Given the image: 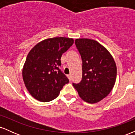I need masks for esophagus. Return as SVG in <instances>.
<instances>
[{
  "instance_id": "obj_1",
  "label": "esophagus",
  "mask_w": 135,
  "mask_h": 135,
  "mask_svg": "<svg viewBox=\"0 0 135 135\" xmlns=\"http://www.w3.org/2000/svg\"><path fill=\"white\" fill-rule=\"evenodd\" d=\"M66 76H67L68 78H69V80H70L71 81V80H72V75H71V74H69V75H67Z\"/></svg>"
}]
</instances>
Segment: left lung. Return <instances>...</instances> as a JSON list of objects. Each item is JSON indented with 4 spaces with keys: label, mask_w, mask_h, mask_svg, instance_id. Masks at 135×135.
Listing matches in <instances>:
<instances>
[{
    "label": "left lung",
    "mask_w": 135,
    "mask_h": 135,
    "mask_svg": "<svg viewBox=\"0 0 135 135\" xmlns=\"http://www.w3.org/2000/svg\"><path fill=\"white\" fill-rule=\"evenodd\" d=\"M75 46L83 60V76L73 86L84 101L94 103L110 93L115 84L117 67L114 58L100 43L88 38H78Z\"/></svg>",
    "instance_id": "8db88e82"
}]
</instances>
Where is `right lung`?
Masks as SVG:
<instances>
[{
    "mask_svg": "<svg viewBox=\"0 0 135 135\" xmlns=\"http://www.w3.org/2000/svg\"><path fill=\"white\" fill-rule=\"evenodd\" d=\"M73 44L72 38L54 37L40 42L31 49L23 66V79L34 98L42 102L51 101L69 83L60 67L63 53Z\"/></svg>",
    "mask_w": 135,
    "mask_h": 135,
    "instance_id": "right-lung-1",
    "label": "right lung"
}]
</instances>
